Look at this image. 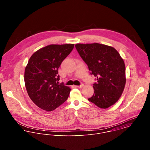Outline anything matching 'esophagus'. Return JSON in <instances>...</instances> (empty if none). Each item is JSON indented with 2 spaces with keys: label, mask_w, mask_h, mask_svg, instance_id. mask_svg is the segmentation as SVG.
<instances>
[{
  "label": "esophagus",
  "mask_w": 150,
  "mask_h": 150,
  "mask_svg": "<svg viewBox=\"0 0 150 150\" xmlns=\"http://www.w3.org/2000/svg\"><path fill=\"white\" fill-rule=\"evenodd\" d=\"M84 86V85L83 84H81V85H80V86H75V87H77V88H82V87H83Z\"/></svg>",
  "instance_id": "esophagus-1"
}]
</instances>
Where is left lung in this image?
<instances>
[{"label": "left lung", "instance_id": "left-lung-1", "mask_svg": "<svg viewBox=\"0 0 150 150\" xmlns=\"http://www.w3.org/2000/svg\"><path fill=\"white\" fill-rule=\"evenodd\" d=\"M79 54L88 65L91 74L97 78L94 93L88 99L101 108L114 105L121 97L126 84L125 65L112 47L99 43L76 44Z\"/></svg>", "mask_w": 150, "mask_h": 150}]
</instances>
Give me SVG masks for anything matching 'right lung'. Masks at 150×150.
<instances>
[{
    "instance_id": "obj_1",
    "label": "right lung",
    "mask_w": 150,
    "mask_h": 150,
    "mask_svg": "<svg viewBox=\"0 0 150 150\" xmlns=\"http://www.w3.org/2000/svg\"><path fill=\"white\" fill-rule=\"evenodd\" d=\"M74 45H47L33 53L28 61L24 73L25 87L32 102L42 110L53 111L69 97L70 88L58 84V69Z\"/></svg>"
}]
</instances>
